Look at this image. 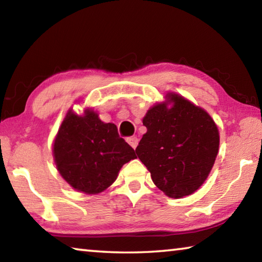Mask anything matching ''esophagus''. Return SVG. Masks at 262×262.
I'll list each match as a JSON object with an SVG mask.
<instances>
[{
	"label": "esophagus",
	"mask_w": 262,
	"mask_h": 262,
	"mask_svg": "<svg viewBox=\"0 0 262 262\" xmlns=\"http://www.w3.org/2000/svg\"><path fill=\"white\" fill-rule=\"evenodd\" d=\"M127 142L132 148L135 149L137 147V144H139V139H137L136 136H130V137H128V139H127Z\"/></svg>",
	"instance_id": "esophagus-1"
}]
</instances>
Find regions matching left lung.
Returning <instances> with one entry per match:
<instances>
[{
	"instance_id": "obj_1",
	"label": "left lung",
	"mask_w": 262,
	"mask_h": 262,
	"mask_svg": "<svg viewBox=\"0 0 262 262\" xmlns=\"http://www.w3.org/2000/svg\"><path fill=\"white\" fill-rule=\"evenodd\" d=\"M143 125L147 133L135 151L154 184L174 199L200 188L220 145L219 129L210 115L184 97L168 92L166 101L148 111Z\"/></svg>"
}]
</instances>
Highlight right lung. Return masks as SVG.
Wrapping results in <instances>:
<instances>
[{
  "label": "right lung",
  "mask_w": 262,
  "mask_h": 262,
  "mask_svg": "<svg viewBox=\"0 0 262 262\" xmlns=\"http://www.w3.org/2000/svg\"><path fill=\"white\" fill-rule=\"evenodd\" d=\"M57 171L73 188L98 194L117 179L123 164L136 158L119 136L114 123H105L92 110L84 115L68 111L53 145Z\"/></svg>",
  "instance_id": "right-lung-1"
}]
</instances>
